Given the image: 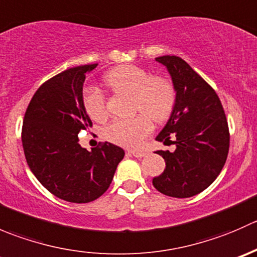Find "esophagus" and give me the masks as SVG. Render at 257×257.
Segmentation results:
<instances>
[{
  "label": "esophagus",
  "mask_w": 257,
  "mask_h": 257,
  "mask_svg": "<svg viewBox=\"0 0 257 257\" xmlns=\"http://www.w3.org/2000/svg\"><path fill=\"white\" fill-rule=\"evenodd\" d=\"M128 153H129V154L134 155L136 158H143V157H145V155H147V153L142 152V150H128Z\"/></svg>",
  "instance_id": "esophagus-1"
}]
</instances>
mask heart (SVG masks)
Returning <instances> with one entry per match:
<instances>
[{"mask_svg":"<svg viewBox=\"0 0 257 257\" xmlns=\"http://www.w3.org/2000/svg\"><path fill=\"white\" fill-rule=\"evenodd\" d=\"M105 84L115 92L132 95L133 118L115 119L105 128L104 137L110 143L125 148L139 147L152 133L154 123L168 120L177 102V89L167 77L150 76L149 72L134 64H123L110 69L104 77ZM88 115L95 121L108 118L107 99L99 89L90 88L83 95Z\"/></svg>","mask_w":257,"mask_h":257,"instance_id":"obj_1","label":"heart"}]
</instances>
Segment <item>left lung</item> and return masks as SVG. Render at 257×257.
<instances>
[{
  "label": "left lung",
  "instance_id": "left-lung-1",
  "mask_svg": "<svg viewBox=\"0 0 257 257\" xmlns=\"http://www.w3.org/2000/svg\"><path fill=\"white\" fill-rule=\"evenodd\" d=\"M155 61L167 67L177 89L174 110L157 141L173 142L177 149L157 152L165 170L153 185L164 195L190 198L211 185L224 168L230 147L226 115L216 92L184 59L162 56Z\"/></svg>",
  "mask_w": 257,
  "mask_h": 257
}]
</instances>
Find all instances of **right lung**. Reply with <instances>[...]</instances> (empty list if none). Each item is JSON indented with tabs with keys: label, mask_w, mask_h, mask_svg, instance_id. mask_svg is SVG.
<instances>
[{
	"label": "right lung",
	"mask_w": 257,
	"mask_h": 257,
	"mask_svg": "<svg viewBox=\"0 0 257 257\" xmlns=\"http://www.w3.org/2000/svg\"><path fill=\"white\" fill-rule=\"evenodd\" d=\"M85 64L46 80L33 94L22 124V147L31 172L62 200L84 204L95 200L112 183L124 150L99 143L92 152L78 143L80 131L92 126L83 104Z\"/></svg>",
	"instance_id": "obj_1"
}]
</instances>
